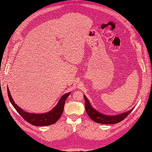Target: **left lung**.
<instances>
[{
    "label": "left lung",
    "mask_w": 152,
    "mask_h": 152,
    "mask_svg": "<svg viewBox=\"0 0 152 152\" xmlns=\"http://www.w3.org/2000/svg\"><path fill=\"white\" fill-rule=\"evenodd\" d=\"M84 100H85V108H86V111L89 115V116L92 119V120L95 122L100 124H116L118 123L123 121L124 119H125L128 115L131 113V111L133 110L134 108L129 110L127 112L118 115L116 116H107L103 115L97 110L94 109L89 102L87 100L85 95H84Z\"/></svg>",
    "instance_id": "1"
}]
</instances>
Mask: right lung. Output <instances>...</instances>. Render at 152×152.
<instances>
[{"label":"right lung","mask_w":152,"mask_h":152,"mask_svg":"<svg viewBox=\"0 0 152 152\" xmlns=\"http://www.w3.org/2000/svg\"><path fill=\"white\" fill-rule=\"evenodd\" d=\"M7 92L11 103L15 108V110L17 111V112L22 116V118L25 121L31 124L32 125L36 126H49L57 122L62 115L66 99L71 93L68 92L65 95H63L59 100L57 106L52 110L49 111V112L44 114H33L26 112V111H23L18 106L16 105V103L13 102V100L12 98L9 87H7Z\"/></svg>","instance_id":"obj_1"}]
</instances>
